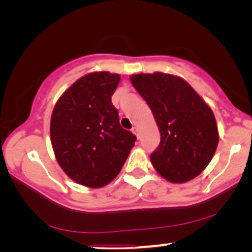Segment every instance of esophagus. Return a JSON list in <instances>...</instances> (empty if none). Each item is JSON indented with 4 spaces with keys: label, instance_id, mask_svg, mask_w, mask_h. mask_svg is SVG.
<instances>
[{
    "label": "esophagus",
    "instance_id": "obj_1",
    "mask_svg": "<svg viewBox=\"0 0 252 252\" xmlns=\"http://www.w3.org/2000/svg\"><path fill=\"white\" fill-rule=\"evenodd\" d=\"M132 133H133V134H135L137 139H139V129H137V127H136V126H134L133 128H132Z\"/></svg>",
    "mask_w": 252,
    "mask_h": 252
}]
</instances>
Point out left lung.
<instances>
[{
  "label": "left lung",
  "mask_w": 252,
  "mask_h": 252,
  "mask_svg": "<svg viewBox=\"0 0 252 252\" xmlns=\"http://www.w3.org/2000/svg\"><path fill=\"white\" fill-rule=\"evenodd\" d=\"M130 82L149 105L160 133L159 146L150 155L155 170L172 184H184L201 174L219 142L208 103L173 74H132Z\"/></svg>",
  "instance_id": "left-lung-1"
}]
</instances>
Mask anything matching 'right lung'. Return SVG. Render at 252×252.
<instances>
[{
    "instance_id": "obj_1",
    "label": "right lung",
    "mask_w": 252,
    "mask_h": 252,
    "mask_svg": "<svg viewBox=\"0 0 252 252\" xmlns=\"http://www.w3.org/2000/svg\"><path fill=\"white\" fill-rule=\"evenodd\" d=\"M120 75L92 72L78 79L55 104L50 140L65 174L88 188H101L119 174L136 136L119 124L111 96Z\"/></svg>"
}]
</instances>
